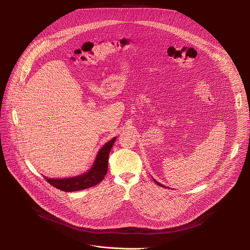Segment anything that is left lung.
I'll use <instances>...</instances> for the list:
<instances>
[{"mask_svg":"<svg viewBox=\"0 0 250 250\" xmlns=\"http://www.w3.org/2000/svg\"><path fill=\"white\" fill-rule=\"evenodd\" d=\"M153 180H154V179H153ZM154 182H155V183H156V184H157V185H158V186H160V187H163V188H164V187H165V186H164V185H162V184H160V183H158V182H157V181H156V180H154Z\"/></svg>","mask_w":250,"mask_h":250,"instance_id":"left-lung-1","label":"left lung"}]
</instances>
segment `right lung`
<instances>
[{
	"label": "right lung",
	"instance_id": "obj_1",
	"mask_svg": "<svg viewBox=\"0 0 250 250\" xmlns=\"http://www.w3.org/2000/svg\"><path fill=\"white\" fill-rule=\"evenodd\" d=\"M116 141V137L111 139L99 150L95 162L91 169L79 176L64 178V179H51V178L44 177L46 181L53 187L64 191V192H74L84 190L99 184L108 171V160L111 148Z\"/></svg>",
	"mask_w": 250,
	"mask_h": 250
}]
</instances>
